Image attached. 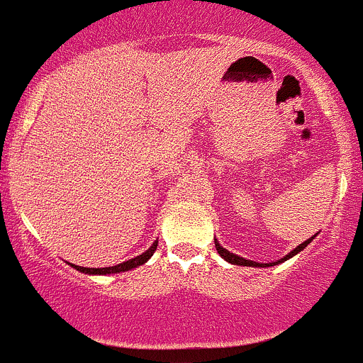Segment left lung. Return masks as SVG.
<instances>
[{
  "mask_svg": "<svg viewBox=\"0 0 363 363\" xmlns=\"http://www.w3.org/2000/svg\"><path fill=\"white\" fill-rule=\"evenodd\" d=\"M314 237H311V239H307L306 242H302L300 244V246H296L294 251H290L288 252L286 256H284V258H281V259H277V262H274V263H258V262H252V259H246V258H240V256H237V255H233V252H230V251H226L225 247L221 246V244L218 242V239L214 240L216 242V250H218V252L219 255L223 256V258L226 259V262L228 263H232V265H242V267H272V265H277V263H283V262H286V259H290L291 256H295L296 252H300L302 250H306L307 247V244L311 242V240H313Z\"/></svg>",
  "mask_w": 363,
  "mask_h": 363,
  "instance_id": "left-lung-1",
  "label": "left lung"
}]
</instances>
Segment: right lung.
<instances>
[{
	"label": "right lung",
	"instance_id": "add662e5",
	"mask_svg": "<svg viewBox=\"0 0 363 363\" xmlns=\"http://www.w3.org/2000/svg\"><path fill=\"white\" fill-rule=\"evenodd\" d=\"M156 247H158V240H155V242H152V246L149 247L145 252H142L140 256H135V258H131V259H128V262H123V263H119V265H113V267H104V269H87V267H79V265H72V267L73 269L79 270V272L94 274V276H107V274L126 272V270L135 269V267L144 265V263L147 262L152 255H155Z\"/></svg>",
	"mask_w": 363,
	"mask_h": 363
}]
</instances>
